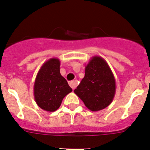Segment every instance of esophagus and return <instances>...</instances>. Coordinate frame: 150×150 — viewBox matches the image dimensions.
I'll use <instances>...</instances> for the list:
<instances>
[{
	"mask_svg": "<svg viewBox=\"0 0 150 150\" xmlns=\"http://www.w3.org/2000/svg\"><path fill=\"white\" fill-rule=\"evenodd\" d=\"M69 86L72 88V89H75L77 86V81H72L69 83Z\"/></svg>",
	"mask_w": 150,
	"mask_h": 150,
	"instance_id": "1",
	"label": "esophagus"
}]
</instances>
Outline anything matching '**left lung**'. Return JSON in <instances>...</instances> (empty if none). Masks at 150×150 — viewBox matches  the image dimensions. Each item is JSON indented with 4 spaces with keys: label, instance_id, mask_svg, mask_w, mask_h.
Listing matches in <instances>:
<instances>
[{
    "label": "left lung",
    "instance_id": "1",
    "mask_svg": "<svg viewBox=\"0 0 150 150\" xmlns=\"http://www.w3.org/2000/svg\"><path fill=\"white\" fill-rule=\"evenodd\" d=\"M114 75L102 57L94 56L86 66L85 76L74 90L86 107L93 112L108 107L115 95Z\"/></svg>",
    "mask_w": 150,
    "mask_h": 150
}]
</instances>
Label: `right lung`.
Instances as JSON below:
<instances>
[{"instance_id": "1", "label": "right lung", "mask_w": 150, "mask_h": 150, "mask_svg": "<svg viewBox=\"0 0 150 150\" xmlns=\"http://www.w3.org/2000/svg\"><path fill=\"white\" fill-rule=\"evenodd\" d=\"M34 97L38 106L47 112L58 110L64 96L72 92L67 81L60 74V61L51 58L39 69L34 83Z\"/></svg>"}]
</instances>
